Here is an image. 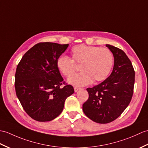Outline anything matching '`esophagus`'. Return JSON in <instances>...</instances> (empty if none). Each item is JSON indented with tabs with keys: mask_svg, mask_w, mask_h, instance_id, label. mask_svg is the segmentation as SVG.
Returning a JSON list of instances; mask_svg holds the SVG:
<instances>
[{
	"mask_svg": "<svg viewBox=\"0 0 148 148\" xmlns=\"http://www.w3.org/2000/svg\"><path fill=\"white\" fill-rule=\"evenodd\" d=\"M74 91H75V92H77V91H78L79 90H81V88H78V87H74Z\"/></svg>",
	"mask_w": 148,
	"mask_h": 148,
	"instance_id": "1",
	"label": "esophagus"
}]
</instances>
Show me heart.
<instances>
[{
	"instance_id": "1",
	"label": "heart",
	"mask_w": 148,
	"mask_h": 148,
	"mask_svg": "<svg viewBox=\"0 0 148 148\" xmlns=\"http://www.w3.org/2000/svg\"><path fill=\"white\" fill-rule=\"evenodd\" d=\"M73 59L66 56H61L57 60V67L62 74L71 76L76 65L81 64L82 72L75 74L68 79V82L77 86H84L92 81L99 82L108 76L113 64L111 51L106 48L86 45H79L71 49Z\"/></svg>"
}]
</instances>
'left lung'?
<instances>
[{"mask_svg": "<svg viewBox=\"0 0 148 148\" xmlns=\"http://www.w3.org/2000/svg\"><path fill=\"white\" fill-rule=\"evenodd\" d=\"M106 47L114 57L112 73L101 83L86 89L89 98L82 105L84 114L99 123L111 122L122 114L131 101L135 81L132 64L124 51Z\"/></svg>", "mask_w": 148, "mask_h": 148, "instance_id": "8db88e82", "label": "left lung"}]
</instances>
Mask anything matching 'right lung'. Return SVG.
I'll return each instance as SVG.
<instances>
[{
    "mask_svg": "<svg viewBox=\"0 0 148 148\" xmlns=\"http://www.w3.org/2000/svg\"><path fill=\"white\" fill-rule=\"evenodd\" d=\"M69 44L39 43L27 51L16 68L15 89L23 109L39 122L52 121L62 112L65 101L74 92L65 84L57 67Z\"/></svg>",
    "mask_w": 148,
    "mask_h": 148,
    "instance_id": "obj_1",
    "label": "right lung"
}]
</instances>
